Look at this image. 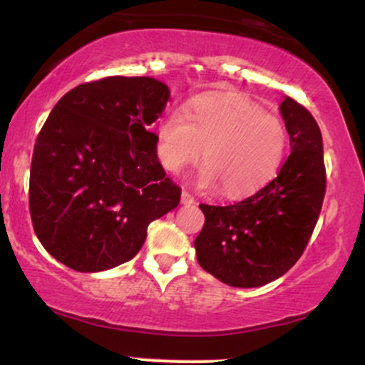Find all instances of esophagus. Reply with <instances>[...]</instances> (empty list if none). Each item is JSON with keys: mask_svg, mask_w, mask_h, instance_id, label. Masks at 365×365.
<instances>
[{"mask_svg": "<svg viewBox=\"0 0 365 365\" xmlns=\"http://www.w3.org/2000/svg\"><path fill=\"white\" fill-rule=\"evenodd\" d=\"M194 202H195L194 195H192L190 192L183 190V192H182V204H185V206H190V204H194Z\"/></svg>", "mask_w": 365, "mask_h": 365, "instance_id": "obj_1", "label": "esophagus"}]
</instances>
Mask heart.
Listing matches in <instances>:
<instances>
[{
	"instance_id": "obj_1",
	"label": "heart",
	"mask_w": 365,
	"mask_h": 365,
	"mask_svg": "<svg viewBox=\"0 0 365 365\" xmlns=\"http://www.w3.org/2000/svg\"><path fill=\"white\" fill-rule=\"evenodd\" d=\"M202 185L226 195H247L278 173L288 150V128L279 116L242 98H202L190 111L173 110L159 125L158 154L168 171L200 158Z\"/></svg>"
}]
</instances>
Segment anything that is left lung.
Listing matches in <instances>:
<instances>
[{
  "mask_svg": "<svg viewBox=\"0 0 365 365\" xmlns=\"http://www.w3.org/2000/svg\"><path fill=\"white\" fill-rule=\"evenodd\" d=\"M290 135V156L278 175L252 195L230 206L200 204L204 221L194 245L200 267L230 287L273 282L300 259L326 194L322 137L307 108L279 104Z\"/></svg>",
  "mask_w": 365,
  "mask_h": 365,
  "instance_id": "left-lung-1",
  "label": "left lung"
}]
</instances>
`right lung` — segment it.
Returning <instances> with one entry per match:
<instances>
[{"mask_svg": "<svg viewBox=\"0 0 365 365\" xmlns=\"http://www.w3.org/2000/svg\"><path fill=\"white\" fill-rule=\"evenodd\" d=\"M170 89L150 77H106L68 91L36 139L29 182L32 226L56 261L98 273L130 261L150 221L178 206L148 127Z\"/></svg>", "mask_w": 365, "mask_h": 365, "instance_id": "right-lung-1", "label": "right lung"}]
</instances>
